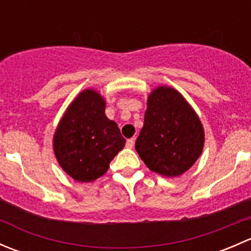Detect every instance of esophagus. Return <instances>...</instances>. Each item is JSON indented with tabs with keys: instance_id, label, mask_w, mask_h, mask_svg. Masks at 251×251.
<instances>
[{
	"instance_id": "34e87169",
	"label": "esophagus",
	"mask_w": 251,
	"mask_h": 251,
	"mask_svg": "<svg viewBox=\"0 0 251 251\" xmlns=\"http://www.w3.org/2000/svg\"><path fill=\"white\" fill-rule=\"evenodd\" d=\"M133 144H135V140L133 138H130V140L126 141V147L127 148H133Z\"/></svg>"
}]
</instances>
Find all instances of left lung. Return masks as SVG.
Here are the masks:
<instances>
[{"instance_id":"1","label":"left lung","mask_w":251,"mask_h":251,"mask_svg":"<svg viewBox=\"0 0 251 251\" xmlns=\"http://www.w3.org/2000/svg\"><path fill=\"white\" fill-rule=\"evenodd\" d=\"M204 141L198 114L178 91L159 86L149 93L135 146L149 170L166 177L184 174L201 156Z\"/></svg>"}]
</instances>
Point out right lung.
Masks as SVG:
<instances>
[{"mask_svg": "<svg viewBox=\"0 0 251 251\" xmlns=\"http://www.w3.org/2000/svg\"><path fill=\"white\" fill-rule=\"evenodd\" d=\"M105 100L96 90L81 91L63 114L53 135L60 168L78 182H92L109 169L125 147L115 121L105 115Z\"/></svg>", "mask_w": 251, "mask_h": 251, "instance_id": "1", "label": "right lung"}]
</instances>
